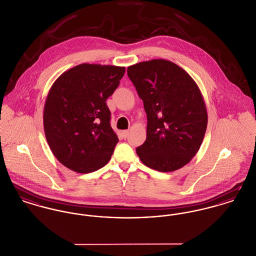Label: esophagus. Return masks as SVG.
<instances>
[{
    "label": "esophagus",
    "instance_id": "obj_1",
    "mask_svg": "<svg viewBox=\"0 0 256 256\" xmlns=\"http://www.w3.org/2000/svg\"><path fill=\"white\" fill-rule=\"evenodd\" d=\"M128 134H130V132H128V130H122V138H128Z\"/></svg>",
    "mask_w": 256,
    "mask_h": 256
}]
</instances>
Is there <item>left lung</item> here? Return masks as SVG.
I'll list each match as a JSON object with an SVG mask.
<instances>
[{"label": "left lung", "mask_w": 256, "mask_h": 256, "mask_svg": "<svg viewBox=\"0 0 256 256\" xmlns=\"http://www.w3.org/2000/svg\"><path fill=\"white\" fill-rule=\"evenodd\" d=\"M147 114V136L136 148L141 162L162 172H174L197 154L208 126L206 103L196 82L166 59L128 67Z\"/></svg>", "instance_id": "left-lung-1"}]
</instances>
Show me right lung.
<instances>
[{
  "label": "right lung",
  "mask_w": 256,
  "mask_h": 256,
  "mask_svg": "<svg viewBox=\"0 0 256 256\" xmlns=\"http://www.w3.org/2000/svg\"><path fill=\"white\" fill-rule=\"evenodd\" d=\"M126 68L82 63L59 76L44 107V130L59 162L78 174L103 168L118 143L106 100L118 88Z\"/></svg>",
  "instance_id": "add662e5"
}]
</instances>
